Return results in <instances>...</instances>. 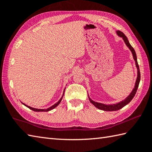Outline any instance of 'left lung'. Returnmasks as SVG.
Segmentation results:
<instances>
[{"instance_id": "left-lung-1", "label": "left lung", "mask_w": 152, "mask_h": 152, "mask_svg": "<svg viewBox=\"0 0 152 152\" xmlns=\"http://www.w3.org/2000/svg\"><path fill=\"white\" fill-rule=\"evenodd\" d=\"M117 34L119 35V37H121L123 38V39H124L125 43L126 44V45H127V47L129 48L130 50L131 51L132 53H133V58H134V59L135 61V63H136V66H137V69H138V76H137L136 83H135V86H134V89H133V91H132V92L131 93V94L129 95L125 100H124V101L120 102H119V103H117V104H110V105L102 104V103H99V102H96L93 101L89 97L90 102H91L92 104L95 106V107H96L100 110H104V111H116V110H118L122 108L123 107H124V106L125 105H127L128 103H129L131 101V100L133 99L135 94H136L137 89L138 88V85H139V83H140V72L139 66H138V62H137V55H136V52H135V51L134 50V48L131 46V45L130 44L129 42L127 37H126L124 33H123L121 31H118Z\"/></svg>"}]
</instances>
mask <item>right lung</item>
Listing matches in <instances>:
<instances>
[{"mask_svg":"<svg viewBox=\"0 0 152 152\" xmlns=\"http://www.w3.org/2000/svg\"><path fill=\"white\" fill-rule=\"evenodd\" d=\"M63 95H64V93H63ZM63 95L62 96V97H61V99H60V100L59 101H58L57 103H56V104H55L54 105H53V106H51V107H50V108H48V109H37V108H32V107H31V106H27V105H26V104H23H23L25 106H27V108H28L29 109H31V110H33V111H35V112H48V111H50V110H52V109H53V108H55L56 107V106H57L59 104V103L61 102V100H62V99H63Z\"/></svg>","mask_w":152,"mask_h":152,"instance_id":"add662e5","label":"right lung"}]
</instances>
